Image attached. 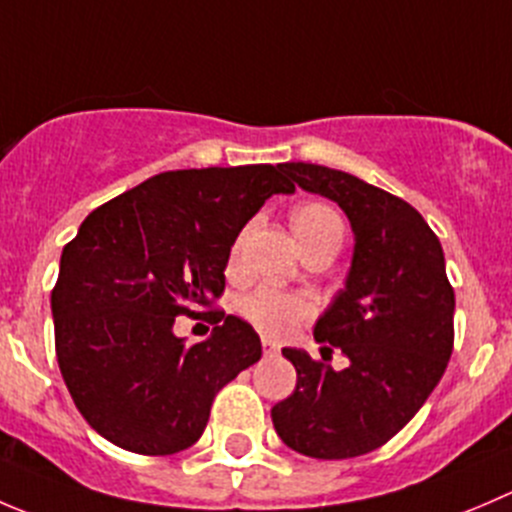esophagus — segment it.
Wrapping results in <instances>:
<instances>
[{"instance_id":"obj_1","label":"esophagus","mask_w":512,"mask_h":512,"mask_svg":"<svg viewBox=\"0 0 512 512\" xmlns=\"http://www.w3.org/2000/svg\"><path fill=\"white\" fill-rule=\"evenodd\" d=\"M262 350H265V355H275L280 347H277V342H272L270 337H262Z\"/></svg>"}]
</instances>
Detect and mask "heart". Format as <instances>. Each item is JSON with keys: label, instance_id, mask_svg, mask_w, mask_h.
<instances>
[{"label": "heart", "instance_id": "1", "mask_svg": "<svg viewBox=\"0 0 512 512\" xmlns=\"http://www.w3.org/2000/svg\"><path fill=\"white\" fill-rule=\"evenodd\" d=\"M292 232L300 247L315 245L320 240H342V220L330 205L322 202H305L297 205L290 215ZM240 312L245 320L260 327L267 335H285L300 320L312 312V302L297 292L277 290V287H257L255 292L240 302Z\"/></svg>", "mask_w": 512, "mask_h": 512}]
</instances>
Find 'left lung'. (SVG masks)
<instances>
[{
  "mask_svg": "<svg viewBox=\"0 0 512 512\" xmlns=\"http://www.w3.org/2000/svg\"><path fill=\"white\" fill-rule=\"evenodd\" d=\"M282 170L340 205L355 247L345 287L315 325V340L340 347L350 365L332 370L285 347L297 385L272 408V425L307 458H357L398 435L443 377L455 292L440 240L413 205L330 167L285 162Z\"/></svg>",
  "mask_w": 512,
  "mask_h": 512,
  "instance_id": "left-lung-1",
  "label": "left lung"
}]
</instances>
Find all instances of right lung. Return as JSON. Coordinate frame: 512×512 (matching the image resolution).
I'll return each mask as SVG.
<instances>
[{
  "label": "right lung",
  "instance_id": "1",
  "mask_svg": "<svg viewBox=\"0 0 512 512\" xmlns=\"http://www.w3.org/2000/svg\"><path fill=\"white\" fill-rule=\"evenodd\" d=\"M292 192L282 165L162 172L79 225L52 290L54 347L74 405L102 438L140 455L200 440L215 395L262 345L220 310L222 325L185 345L175 317L222 295L242 227L272 195Z\"/></svg>",
  "mask_w": 512,
  "mask_h": 512
}]
</instances>
